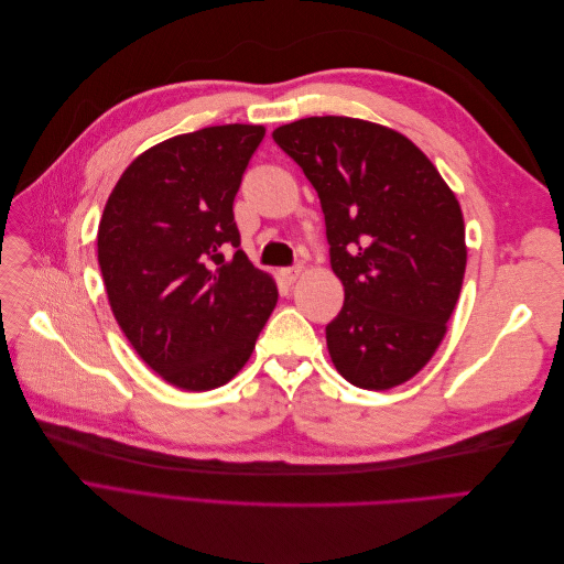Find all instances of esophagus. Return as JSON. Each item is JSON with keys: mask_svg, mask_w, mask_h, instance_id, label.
I'll return each mask as SVG.
<instances>
[{"mask_svg": "<svg viewBox=\"0 0 564 564\" xmlns=\"http://www.w3.org/2000/svg\"><path fill=\"white\" fill-rule=\"evenodd\" d=\"M280 275H282V280H284L286 284H294V282L299 280V275H301V265L284 268V270H280Z\"/></svg>", "mask_w": 564, "mask_h": 564, "instance_id": "1", "label": "esophagus"}]
</instances>
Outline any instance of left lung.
<instances>
[{
    "instance_id": "1",
    "label": "left lung",
    "mask_w": 564,
    "mask_h": 564,
    "mask_svg": "<svg viewBox=\"0 0 564 564\" xmlns=\"http://www.w3.org/2000/svg\"><path fill=\"white\" fill-rule=\"evenodd\" d=\"M317 191L344 308L327 324L340 377L395 388L429 365L460 294L466 228L440 172L406 135L355 117L272 131Z\"/></svg>"
}]
</instances>
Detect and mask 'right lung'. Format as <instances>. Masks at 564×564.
<instances>
[{"label":"right lung","instance_id":"add662e5","mask_svg":"<svg viewBox=\"0 0 564 564\" xmlns=\"http://www.w3.org/2000/svg\"><path fill=\"white\" fill-rule=\"evenodd\" d=\"M263 135L224 124L162 141L127 166L100 218L98 265L119 329L181 390L228 383L278 303L275 282L240 249L232 214Z\"/></svg>","mask_w":564,"mask_h":564}]
</instances>
